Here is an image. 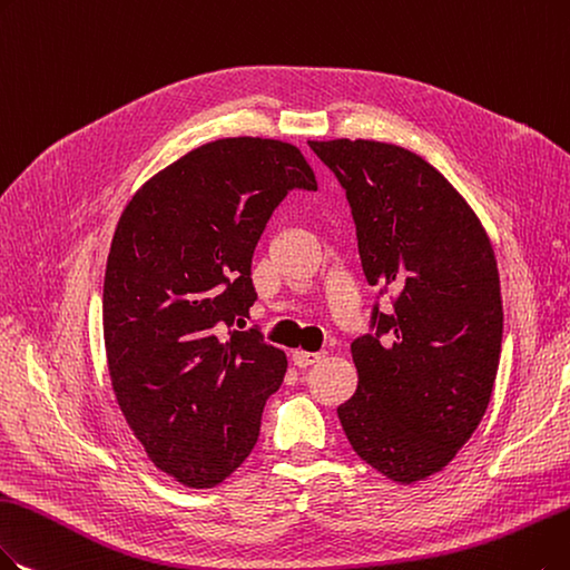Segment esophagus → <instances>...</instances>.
<instances>
[{"label": "esophagus", "mask_w": 570, "mask_h": 570, "mask_svg": "<svg viewBox=\"0 0 570 570\" xmlns=\"http://www.w3.org/2000/svg\"><path fill=\"white\" fill-rule=\"evenodd\" d=\"M323 357H325V353H308V351H294V353H292V362L297 364L299 370H304V367H311V364L321 362Z\"/></svg>", "instance_id": "obj_1"}]
</instances>
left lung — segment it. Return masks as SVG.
<instances>
[{
	"instance_id": "left-lung-1",
	"label": "left lung",
	"mask_w": 570,
	"mask_h": 570,
	"mask_svg": "<svg viewBox=\"0 0 570 570\" xmlns=\"http://www.w3.org/2000/svg\"><path fill=\"white\" fill-rule=\"evenodd\" d=\"M346 189L364 278L391 294L351 344L357 391L336 409L357 456L397 484L440 472L480 425L503 344L491 240L465 198L414 151L308 142Z\"/></svg>"
}]
</instances>
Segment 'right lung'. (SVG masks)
Here are the masks:
<instances>
[{
    "mask_svg": "<svg viewBox=\"0 0 570 570\" xmlns=\"http://www.w3.org/2000/svg\"><path fill=\"white\" fill-rule=\"evenodd\" d=\"M292 189H317L297 147L224 138L147 179L114 232L102 292L111 389L151 463L189 489L243 465L287 372L281 348L232 325L257 299L255 247Z\"/></svg>",
    "mask_w": 570,
    "mask_h": 570,
    "instance_id": "add662e5",
    "label": "right lung"
}]
</instances>
